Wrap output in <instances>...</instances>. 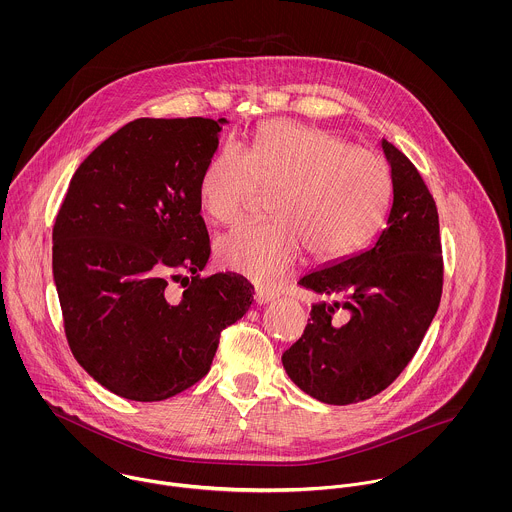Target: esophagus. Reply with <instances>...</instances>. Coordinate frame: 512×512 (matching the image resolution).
<instances>
[{
	"instance_id": "1",
	"label": "esophagus",
	"mask_w": 512,
	"mask_h": 512,
	"mask_svg": "<svg viewBox=\"0 0 512 512\" xmlns=\"http://www.w3.org/2000/svg\"><path fill=\"white\" fill-rule=\"evenodd\" d=\"M254 299H256L258 305H266V303H270V301L276 299V293L270 292V290H264V288H258L256 293H254Z\"/></svg>"
}]
</instances>
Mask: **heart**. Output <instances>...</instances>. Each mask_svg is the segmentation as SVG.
<instances>
[{"instance_id": "heart-1", "label": "heart", "mask_w": 512, "mask_h": 512, "mask_svg": "<svg viewBox=\"0 0 512 512\" xmlns=\"http://www.w3.org/2000/svg\"><path fill=\"white\" fill-rule=\"evenodd\" d=\"M260 189L276 191L274 222L240 226L217 242V260L258 286H274L297 264L303 248L317 262L359 250L390 203L388 165L339 136L274 120L250 149L226 146L201 175L199 199L220 224H236Z\"/></svg>"}]
</instances>
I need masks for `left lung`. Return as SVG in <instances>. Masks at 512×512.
<instances>
[{
  "label": "left lung",
  "instance_id": "left-lung-1",
  "mask_svg": "<svg viewBox=\"0 0 512 512\" xmlns=\"http://www.w3.org/2000/svg\"><path fill=\"white\" fill-rule=\"evenodd\" d=\"M392 205L376 242L323 266L299 286L331 301L311 307L303 335L284 353L293 382L319 402L347 406L388 388L416 355L441 299L443 258L436 201L414 163L382 140ZM345 308L348 321L332 315Z\"/></svg>",
  "mask_w": 512,
  "mask_h": 512
}]
</instances>
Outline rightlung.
<instances>
[{"mask_svg": "<svg viewBox=\"0 0 512 512\" xmlns=\"http://www.w3.org/2000/svg\"><path fill=\"white\" fill-rule=\"evenodd\" d=\"M224 118H138L74 171L53 226V276L74 359L110 392L167 400L213 365L252 305L236 274L201 278L211 242L199 183ZM192 276L179 302L169 279Z\"/></svg>", "mask_w": 512, "mask_h": 512, "instance_id": "right-lung-1", "label": "right lung"}]
</instances>
